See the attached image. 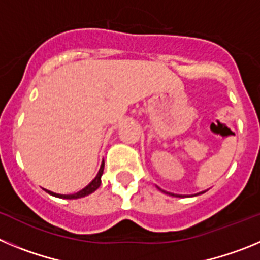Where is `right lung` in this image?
Instances as JSON below:
<instances>
[{"label":"right lung","instance_id":"add662e5","mask_svg":"<svg viewBox=\"0 0 260 260\" xmlns=\"http://www.w3.org/2000/svg\"><path fill=\"white\" fill-rule=\"evenodd\" d=\"M103 172H104V162L102 164L100 169H99V173L96 174V177L93 178L88 185L82 189L80 191L75 192V194H70V195H62V194H56V192H52V191H48L50 195L53 197H57V198H63V199H78V198H83L86 195H89L91 192H93L95 190L99 189V186L102 185V176H103Z\"/></svg>","mask_w":260,"mask_h":260}]
</instances>
